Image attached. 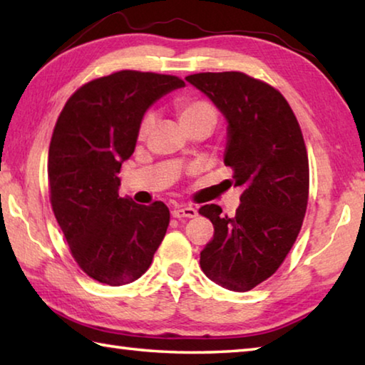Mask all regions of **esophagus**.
I'll use <instances>...</instances> for the list:
<instances>
[{"label":"esophagus","mask_w":365,"mask_h":365,"mask_svg":"<svg viewBox=\"0 0 365 365\" xmlns=\"http://www.w3.org/2000/svg\"><path fill=\"white\" fill-rule=\"evenodd\" d=\"M197 211L195 207H188V206H178V207H174V211H172V215H174L175 219H193L196 217Z\"/></svg>","instance_id":"34e87169"}]
</instances>
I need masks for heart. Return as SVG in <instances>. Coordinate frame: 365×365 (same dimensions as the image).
<instances>
[{
    "label": "heart",
    "mask_w": 365,
    "mask_h": 365,
    "mask_svg": "<svg viewBox=\"0 0 365 365\" xmlns=\"http://www.w3.org/2000/svg\"><path fill=\"white\" fill-rule=\"evenodd\" d=\"M175 109L178 117H180V122L187 130H191V128L197 125L214 127L215 120H217V110H215L214 104L201 96H183L180 100H177ZM153 125L154 114L146 113L140 120L138 138L146 140L148 135L153 130Z\"/></svg>",
    "instance_id": "b5f03b06"
}]
</instances>
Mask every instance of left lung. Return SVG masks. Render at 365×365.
<instances>
[{
  "instance_id": "left-lung-1",
  "label": "left lung",
  "mask_w": 365,
  "mask_h": 365,
  "mask_svg": "<svg viewBox=\"0 0 365 365\" xmlns=\"http://www.w3.org/2000/svg\"><path fill=\"white\" fill-rule=\"evenodd\" d=\"M228 122L224 163L242 187L237 214L217 205L200 214L214 225L201 251L206 277L232 292H250L274 275L294 245L309 197V160L301 127L279 90L243 72L187 77Z\"/></svg>"
}]
</instances>
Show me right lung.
Returning a JSON list of instances; mask_svg holds the SVG:
<instances>
[{
    "label": "right lung",
    "mask_w": 365,
    "mask_h": 365,
    "mask_svg": "<svg viewBox=\"0 0 365 365\" xmlns=\"http://www.w3.org/2000/svg\"><path fill=\"white\" fill-rule=\"evenodd\" d=\"M182 86L175 76L119 71L80 86L58 117L49 201L72 257L96 282L120 287L140 279L168 232L169 207L120 197L117 174L135 151L148 108Z\"/></svg>",
    "instance_id": "right-lung-1"
}]
</instances>
